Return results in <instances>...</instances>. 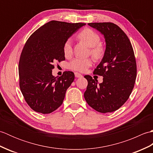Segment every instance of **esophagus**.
Listing matches in <instances>:
<instances>
[{"label": "esophagus", "instance_id": "34e87169", "mask_svg": "<svg viewBox=\"0 0 153 153\" xmlns=\"http://www.w3.org/2000/svg\"><path fill=\"white\" fill-rule=\"evenodd\" d=\"M75 76H76V77H82L83 76L78 72H75Z\"/></svg>", "mask_w": 153, "mask_h": 153}]
</instances>
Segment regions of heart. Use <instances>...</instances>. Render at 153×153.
<instances>
[{
    "instance_id": "heart-1",
    "label": "heart",
    "mask_w": 153,
    "mask_h": 153,
    "mask_svg": "<svg viewBox=\"0 0 153 153\" xmlns=\"http://www.w3.org/2000/svg\"><path fill=\"white\" fill-rule=\"evenodd\" d=\"M78 37L80 40L91 47V54L94 57L96 58L101 57L103 54V48L102 45L100 44V37L98 33L91 29L86 28L78 34ZM63 51L66 57H69L72 54V41L70 39H68L65 41L63 45ZM92 64L93 60L91 58L76 57L69 63V68L72 70L83 72Z\"/></svg>"
}]
</instances>
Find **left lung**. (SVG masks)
Instances as JSON below:
<instances>
[{
    "mask_svg": "<svg viewBox=\"0 0 153 153\" xmlns=\"http://www.w3.org/2000/svg\"><path fill=\"white\" fill-rule=\"evenodd\" d=\"M89 25L104 35L105 54L94 74L103 77V82L87 75L88 82L84 97L87 104L101 113L119 109L129 99L134 89L137 64L129 38L118 25L111 22L89 23Z\"/></svg>",
    "mask_w": 153,
    "mask_h": 153,
    "instance_id": "1",
    "label": "left lung"
}]
</instances>
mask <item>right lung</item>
Instances as JSON below:
<instances>
[{
  "label": "right lung",
  "mask_w": 153,
  "mask_h": 153,
  "mask_svg": "<svg viewBox=\"0 0 153 153\" xmlns=\"http://www.w3.org/2000/svg\"><path fill=\"white\" fill-rule=\"evenodd\" d=\"M85 25L51 21L37 29L25 43L19 61V83L25 100L34 111L49 114L62 104L74 74L66 71L55 77L52 70L54 62L65 60V41Z\"/></svg>",
  "instance_id": "1"
}]
</instances>
